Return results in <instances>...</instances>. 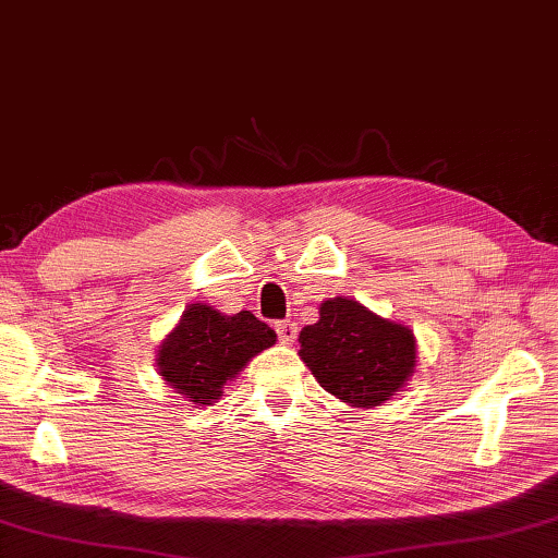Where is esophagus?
<instances>
[{
    "label": "esophagus",
    "instance_id": "34e87169",
    "mask_svg": "<svg viewBox=\"0 0 558 558\" xmlns=\"http://www.w3.org/2000/svg\"><path fill=\"white\" fill-rule=\"evenodd\" d=\"M276 331H278V339H280L282 343H290V341L298 339V324L290 322V319L278 322V324H276Z\"/></svg>",
    "mask_w": 558,
    "mask_h": 558
}]
</instances>
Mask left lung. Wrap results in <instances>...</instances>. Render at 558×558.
<instances>
[{
  "label": "left lung",
  "mask_w": 558,
  "mask_h": 558,
  "mask_svg": "<svg viewBox=\"0 0 558 558\" xmlns=\"http://www.w3.org/2000/svg\"><path fill=\"white\" fill-rule=\"evenodd\" d=\"M300 356L327 392L351 408H376L414 368V337L356 300L322 302L319 322L300 331Z\"/></svg>",
  "instance_id": "1"
}]
</instances>
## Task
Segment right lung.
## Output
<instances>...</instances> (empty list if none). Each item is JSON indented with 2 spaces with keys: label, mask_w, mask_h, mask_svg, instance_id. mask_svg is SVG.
I'll use <instances>...</instances> for the list:
<instances>
[{
  "label": "right lung",
  "mask_w": 558,
  "mask_h": 558,
  "mask_svg": "<svg viewBox=\"0 0 558 558\" xmlns=\"http://www.w3.org/2000/svg\"><path fill=\"white\" fill-rule=\"evenodd\" d=\"M272 343L276 331L251 312L227 317L197 302L160 343L158 371L190 402L211 404L221 395V385Z\"/></svg>",
  "instance_id": "1"
}]
</instances>
